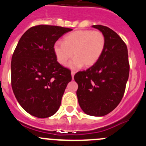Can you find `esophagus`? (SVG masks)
Masks as SVG:
<instances>
[{
    "label": "esophagus",
    "instance_id": "34e87169",
    "mask_svg": "<svg viewBox=\"0 0 146 146\" xmlns=\"http://www.w3.org/2000/svg\"><path fill=\"white\" fill-rule=\"evenodd\" d=\"M74 74H75V72H73V71H72V72H71V74H72V79H74Z\"/></svg>",
    "mask_w": 146,
    "mask_h": 146
}]
</instances>
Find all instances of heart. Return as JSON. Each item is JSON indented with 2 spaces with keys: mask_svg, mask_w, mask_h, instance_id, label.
<instances>
[{
  "mask_svg": "<svg viewBox=\"0 0 146 146\" xmlns=\"http://www.w3.org/2000/svg\"><path fill=\"white\" fill-rule=\"evenodd\" d=\"M105 47V37L101 31L82 30L67 34L64 43L56 42L53 45V52L57 61L61 65L73 56L68 66L77 69L84 65L91 67L101 57Z\"/></svg>",
  "mask_w": 146,
  "mask_h": 146,
  "instance_id": "heart-1",
  "label": "heart"
}]
</instances>
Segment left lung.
Returning a JSON list of instances; mask_svg holds the SVG:
<instances>
[{
    "label": "left lung",
    "mask_w": 146,
    "mask_h": 146,
    "mask_svg": "<svg viewBox=\"0 0 146 146\" xmlns=\"http://www.w3.org/2000/svg\"><path fill=\"white\" fill-rule=\"evenodd\" d=\"M104 34L105 47L101 57L86 71L77 72V96L80 107L91 116H104L121 101L129 74L128 50L121 37L104 25H92Z\"/></svg>",
    "instance_id": "obj_1"
}]
</instances>
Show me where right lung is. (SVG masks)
Segmentation results:
<instances>
[{"label": "right lung", "instance_id": "add662e5", "mask_svg": "<svg viewBox=\"0 0 146 146\" xmlns=\"http://www.w3.org/2000/svg\"><path fill=\"white\" fill-rule=\"evenodd\" d=\"M72 29L55 25L32 27L22 36L11 58V87L27 113L39 118L58 111L71 71L55 58L53 45Z\"/></svg>", "mask_w": 146, "mask_h": 146}]
</instances>
